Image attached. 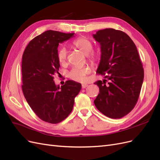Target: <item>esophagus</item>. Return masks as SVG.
Masks as SVG:
<instances>
[{
    "label": "esophagus",
    "instance_id": "esophagus-1",
    "mask_svg": "<svg viewBox=\"0 0 160 160\" xmlns=\"http://www.w3.org/2000/svg\"><path fill=\"white\" fill-rule=\"evenodd\" d=\"M88 86V85H87V84H82L81 88H82V89H85Z\"/></svg>",
    "mask_w": 160,
    "mask_h": 160
}]
</instances>
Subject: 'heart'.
Instances as JSON below:
<instances>
[{"mask_svg":"<svg viewBox=\"0 0 160 160\" xmlns=\"http://www.w3.org/2000/svg\"><path fill=\"white\" fill-rule=\"evenodd\" d=\"M72 46L83 52L85 55H88L89 60L95 63L99 59L98 52L93 51V44L91 41L86 37H79L75 39L71 43ZM57 58L61 64H63L67 61V51L64 47H62L58 51ZM90 72L88 67H74L69 72V77L75 81L83 82L85 81L86 76Z\"/></svg>","mask_w":160,"mask_h":160,"instance_id":"obj_1","label":"heart"}]
</instances>
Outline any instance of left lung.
<instances>
[{"mask_svg": "<svg viewBox=\"0 0 160 160\" xmlns=\"http://www.w3.org/2000/svg\"><path fill=\"white\" fill-rule=\"evenodd\" d=\"M93 36L101 46L97 72L105 75L103 81L94 83L99 88L95 105L109 118H122L137 103L143 81L137 47L126 33L113 28L99 30Z\"/></svg>", "mask_w": 160, "mask_h": 160, "instance_id": "8db88e82", "label": "left lung"}]
</instances>
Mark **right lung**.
<instances>
[{"mask_svg": "<svg viewBox=\"0 0 160 160\" xmlns=\"http://www.w3.org/2000/svg\"><path fill=\"white\" fill-rule=\"evenodd\" d=\"M75 33L47 31L32 39L23 52L22 90L35 113L44 122L58 123L68 117L81 84L67 81L61 88L53 79L60 67L57 48Z\"/></svg>", "mask_w": 160, "mask_h": 160, "instance_id": "right-lung-1", "label": "right lung"}]
</instances>
